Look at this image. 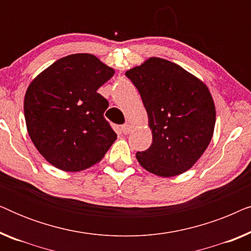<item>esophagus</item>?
<instances>
[{"instance_id":"esophagus-1","label":"esophagus","mask_w":251,"mask_h":251,"mask_svg":"<svg viewBox=\"0 0 251 251\" xmlns=\"http://www.w3.org/2000/svg\"><path fill=\"white\" fill-rule=\"evenodd\" d=\"M121 130H122V133H125V135H128V133L131 131V126L128 125V123H126V125H123L121 126Z\"/></svg>"}]
</instances>
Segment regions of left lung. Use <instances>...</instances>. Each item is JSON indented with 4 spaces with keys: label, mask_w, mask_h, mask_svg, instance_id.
<instances>
[{
    "label": "left lung",
    "mask_w": 251,
    "mask_h": 251,
    "mask_svg": "<svg viewBox=\"0 0 251 251\" xmlns=\"http://www.w3.org/2000/svg\"><path fill=\"white\" fill-rule=\"evenodd\" d=\"M149 115L153 142L137 152L144 169L173 177L192 168L214 133L216 109L203 82L179 65L152 57L126 71Z\"/></svg>",
    "instance_id": "left-lung-1"
}]
</instances>
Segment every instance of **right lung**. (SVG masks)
I'll use <instances>...</instances> for the list:
<instances>
[{"mask_svg":"<svg viewBox=\"0 0 251 251\" xmlns=\"http://www.w3.org/2000/svg\"><path fill=\"white\" fill-rule=\"evenodd\" d=\"M113 75L94 54L75 53L54 61L29 84L24 100L27 131L53 167L87 169L115 142L104 118L108 101L97 92Z\"/></svg>","mask_w":251,"mask_h":251,"instance_id":"1","label":"right lung"}]
</instances>
